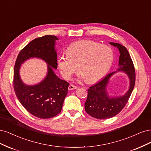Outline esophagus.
I'll return each instance as SVG.
<instances>
[{
    "instance_id": "obj_1",
    "label": "esophagus",
    "mask_w": 151,
    "mask_h": 151,
    "mask_svg": "<svg viewBox=\"0 0 151 151\" xmlns=\"http://www.w3.org/2000/svg\"><path fill=\"white\" fill-rule=\"evenodd\" d=\"M78 87L76 86H74L73 85H70V86H68V90H75V89H77Z\"/></svg>"
}]
</instances>
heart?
I'll return each mask as SVG.
<instances>
[{
	"label": "heart",
	"mask_w": 151,
	"mask_h": 151,
	"mask_svg": "<svg viewBox=\"0 0 151 151\" xmlns=\"http://www.w3.org/2000/svg\"><path fill=\"white\" fill-rule=\"evenodd\" d=\"M114 61V52L106 45L92 41L76 42L68 47L67 54L60 56L58 66L64 78L68 80L78 69V80L93 83L107 73Z\"/></svg>",
	"instance_id": "heart-1"
}]
</instances>
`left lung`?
Returning <instances> with one entry per match:
<instances>
[{"mask_svg": "<svg viewBox=\"0 0 151 151\" xmlns=\"http://www.w3.org/2000/svg\"><path fill=\"white\" fill-rule=\"evenodd\" d=\"M110 45L117 47L119 51L117 70L110 73L100 81L90 87L88 90V97L85 104L86 113L98 119L111 118L118 114L127 103L135 82L134 66L127 50L119 43L110 42ZM117 72H123L128 76L129 81V89L124 95L110 96L107 90L109 81L111 76Z\"/></svg>", "mask_w": 151, "mask_h": 151, "instance_id": "left-lung-1", "label": "left lung"}]
</instances>
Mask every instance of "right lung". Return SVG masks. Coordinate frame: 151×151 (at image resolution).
<instances>
[{
    "instance_id": "obj_1",
    "label": "right lung",
    "mask_w": 151,
    "mask_h": 151,
    "mask_svg": "<svg viewBox=\"0 0 151 151\" xmlns=\"http://www.w3.org/2000/svg\"><path fill=\"white\" fill-rule=\"evenodd\" d=\"M58 40L51 35L32 40L19 52L14 66V88L17 99L29 112L40 119L51 118L60 113L70 85L54 72L58 66L55 49ZM31 58L41 59L47 64L45 78L32 86L24 84L20 76L22 64Z\"/></svg>"
}]
</instances>
